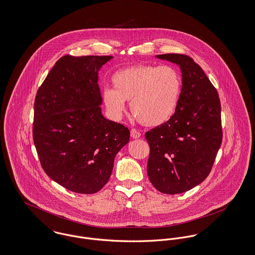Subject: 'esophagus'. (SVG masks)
Masks as SVG:
<instances>
[{
	"mask_svg": "<svg viewBox=\"0 0 255 255\" xmlns=\"http://www.w3.org/2000/svg\"><path fill=\"white\" fill-rule=\"evenodd\" d=\"M131 137H133V138H138V137H140V133L136 130L135 128H133V129H131Z\"/></svg>",
	"mask_w": 255,
	"mask_h": 255,
	"instance_id": "34e87169",
	"label": "esophagus"
}]
</instances>
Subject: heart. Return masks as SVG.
I'll return each mask as SVG.
<instances>
[{
  "label": "heart",
  "instance_id": "heart-1",
  "mask_svg": "<svg viewBox=\"0 0 255 255\" xmlns=\"http://www.w3.org/2000/svg\"><path fill=\"white\" fill-rule=\"evenodd\" d=\"M112 82L115 89L105 88L103 101L115 118L130 111L138 123L155 127L169 121L176 113L181 94L179 73L169 65L140 64L118 71Z\"/></svg>",
  "mask_w": 255,
  "mask_h": 255
}]
</instances>
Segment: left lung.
Here are the masks:
<instances>
[{
  "mask_svg": "<svg viewBox=\"0 0 255 255\" xmlns=\"http://www.w3.org/2000/svg\"><path fill=\"white\" fill-rule=\"evenodd\" d=\"M156 57L179 66L182 88L173 118L144 135L150 148L146 169L158 191L178 194L211 173L222 141L221 106L216 87L191 57L176 53Z\"/></svg>",
  "mask_w": 255,
  "mask_h": 255,
  "instance_id": "1",
  "label": "left lung"
}]
</instances>
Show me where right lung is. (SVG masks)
<instances>
[{
    "label": "right lung",
    "mask_w": 255,
    "mask_h": 255,
    "mask_svg": "<svg viewBox=\"0 0 255 255\" xmlns=\"http://www.w3.org/2000/svg\"><path fill=\"white\" fill-rule=\"evenodd\" d=\"M113 56L65 55L39 86L33 138L45 174L66 189L93 194L112 175L129 141L124 125L103 117L98 71Z\"/></svg>",
    "instance_id": "right-lung-1"
}]
</instances>
